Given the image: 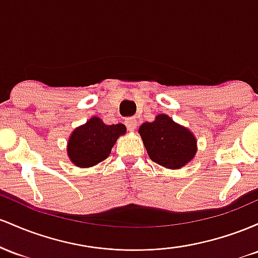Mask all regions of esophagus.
I'll list each match as a JSON object with an SVG mask.
<instances>
[{"label": "esophagus", "instance_id": "esophagus-1", "mask_svg": "<svg viewBox=\"0 0 258 258\" xmlns=\"http://www.w3.org/2000/svg\"><path fill=\"white\" fill-rule=\"evenodd\" d=\"M125 125H126V128H128V130H130V132H134L135 128H137V125H138V119L135 117L128 118V119L125 120Z\"/></svg>", "mask_w": 258, "mask_h": 258}]
</instances>
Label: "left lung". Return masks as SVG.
<instances>
[{"label": "left lung", "mask_w": 258, "mask_h": 258, "mask_svg": "<svg viewBox=\"0 0 258 258\" xmlns=\"http://www.w3.org/2000/svg\"><path fill=\"white\" fill-rule=\"evenodd\" d=\"M139 134L150 158L168 169L184 167L198 151L192 133L167 114H158L153 121L141 124Z\"/></svg>", "instance_id": "8db88e82"}]
</instances>
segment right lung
<instances>
[{"label": "right lung", "mask_w": 258, "mask_h": 258, "mask_svg": "<svg viewBox=\"0 0 258 258\" xmlns=\"http://www.w3.org/2000/svg\"><path fill=\"white\" fill-rule=\"evenodd\" d=\"M126 128L124 124L107 125L98 117H92L78 126L68 140V157L77 167L88 168L106 160L112 147Z\"/></svg>", "instance_id": "add662e5"}]
</instances>
